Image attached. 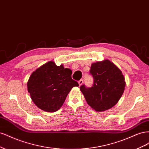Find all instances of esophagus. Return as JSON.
<instances>
[{
    "label": "esophagus",
    "mask_w": 149,
    "mask_h": 149,
    "mask_svg": "<svg viewBox=\"0 0 149 149\" xmlns=\"http://www.w3.org/2000/svg\"><path fill=\"white\" fill-rule=\"evenodd\" d=\"M83 83V79H80L79 81H78V84H79V86H81Z\"/></svg>",
    "instance_id": "1"
}]
</instances>
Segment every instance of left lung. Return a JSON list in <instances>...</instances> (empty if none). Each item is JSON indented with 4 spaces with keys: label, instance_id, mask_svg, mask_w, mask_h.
Listing matches in <instances>:
<instances>
[{
    "label": "left lung",
    "instance_id": "obj_1",
    "mask_svg": "<svg viewBox=\"0 0 149 149\" xmlns=\"http://www.w3.org/2000/svg\"><path fill=\"white\" fill-rule=\"evenodd\" d=\"M90 74L93 76V86L80 87L86 101L93 109L102 112L114 106L124 93L125 82L119 68L109 60L94 63Z\"/></svg>",
    "mask_w": 149,
    "mask_h": 149
}]
</instances>
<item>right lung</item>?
Returning a JSON list of instances; mask_svg holds the SVG:
<instances>
[{"instance_id":"add662e5","label":"right lung","mask_w":149,"mask_h":149,"mask_svg":"<svg viewBox=\"0 0 149 149\" xmlns=\"http://www.w3.org/2000/svg\"><path fill=\"white\" fill-rule=\"evenodd\" d=\"M72 71L50 61L31 73L27 82L28 92L40 109L53 112L63 104L68 94L78 82L71 78Z\"/></svg>"}]
</instances>
